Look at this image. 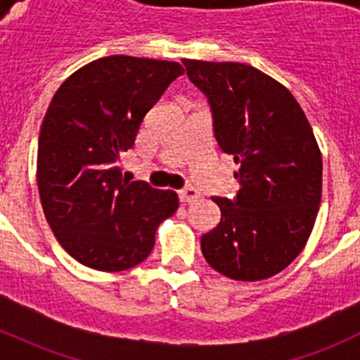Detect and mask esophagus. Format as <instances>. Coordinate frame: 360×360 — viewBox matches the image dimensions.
I'll use <instances>...</instances> for the list:
<instances>
[{"label": "esophagus", "instance_id": "obj_1", "mask_svg": "<svg viewBox=\"0 0 360 360\" xmlns=\"http://www.w3.org/2000/svg\"><path fill=\"white\" fill-rule=\"evenodd\" d=\"M178 196H180V200L186 203L195 202V200L200 198V191L195 189V187H184V189L178 193Z\"/></svg>", "mask_w": 360, "mask_h": 360}]
</instances>
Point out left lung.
Listing matches in <instances>:
<instances>
[{
  "mask_svg": "<svg viewBox=\"0 0 360 360\" xmlns=\"http://www.w3.org/2000/svg\"><path fill=\"white\" fill-rule=\"evenodd\" d=\"M207 95L219 149L240 169L236 198H212L218 227L202 236L209 265L236 281H259L287 269L304 249L323 191V157L288 88L243 63L182 59Z\"/></svg>",
  "mask_w": 360,
  "mask_h": 360,
  "instance_id": "1",
  "label": "left lung"
}]
</instances>
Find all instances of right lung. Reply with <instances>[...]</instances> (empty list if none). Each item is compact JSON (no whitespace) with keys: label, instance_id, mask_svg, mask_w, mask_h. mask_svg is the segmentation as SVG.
Here are the masks:
<instances>
[{"label":"right lung","instance_id":"add662e5","mask_svg":"<svg viewBox=\"0 0 360 360\" xmlns=\"http://www.w3.org/2000/svg\"><path fill=\"white\" fill-rule=\"evenodd\" d=\"M182 65L108 56L73 72L53 95L37 146L44 218L63 249L103 272L139 265L178 195L122 180L120 155L135 146L148 111Z\"/></svg>","mask_w":360,"mask_h":360}]
</instances>
